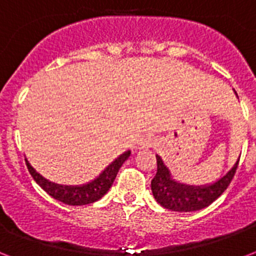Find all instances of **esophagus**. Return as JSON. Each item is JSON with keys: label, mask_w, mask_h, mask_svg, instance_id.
I'll return each instance as SVG.
<instances>
[{"label": "esophagus", "mask_w": 256, "mask_h": 256, "mask_svg": "<svg viewBox=\"0 0 256 256\" xmlns=\"http://www.w3.org/2000/svg\"><path fill=\"white\" fill-rule=\"evenodd\" d=\"M156 144V140H152V138H150V136H144V138H142L140 142V148H152Z\"/></svg>", "instance_id": "34e87169"}]
</instances>
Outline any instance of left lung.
<instances>
[{
  "label": "left lung",
  "instance_id": "left-lung-1",
  "mask_svg": "<svg viewBox=\"0 0 256 256\" xmlns=\"http://www.w3.org/2000/svg\"><path fill=\"white\" fill-rule=\"evenodd\" d=\"M156 156V174L152 180V191L156 202L160 206L170 211L178 212H190V211L202 210L210 206L215 199L219 198L226 190L234 178L238 162L234 164L223 178L216 180L210 186L192 187L176 183L170 178V172L164 166L160 156Z\"/></svg>",
  "mask_w": 256,
  "mask_h": 256
}]
</instances>
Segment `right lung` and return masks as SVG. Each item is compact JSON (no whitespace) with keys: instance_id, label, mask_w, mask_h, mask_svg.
Listing matches in <instances>:
<instances>
[{"instance_id":"add662e5","label":"right lung","mask_w":256,"mask_h":256,"mask_svg":"<svg viewBox=\"0 0 256 256\" xmlns=\"http://www.w3.org/2000/svg\"><path fill=\"white\" fill-rule=\"evenodd\" d=\"M128 156H130V152H126L124 154L118 156L112 164H108L106 170H104V172L98 178L85 184V186L78 187H64L48 182L46 179H44L41 175L34 171V168L30 166L28 160H26V166H28V170H29L30 175L33 176L34 180L52 198L57 199V200L65 203V204H70V206H82V204L96 202L108 192V188L112 187V182H114V179H116V174H118V170Z\"/></svg>"}]
</instances>
